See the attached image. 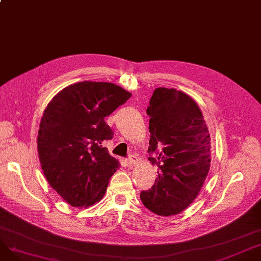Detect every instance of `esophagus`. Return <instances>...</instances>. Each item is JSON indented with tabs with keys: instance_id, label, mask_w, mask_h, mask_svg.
Segmentation results:
<instances>
[{
	"instance_id": "34e87169",
	"label": "esophagus",
	"mask_w": 261,
	"mask_h": 261,
	"mask_svg": "<svg viewBox=\"0 0 261 261\" xmlns=\"http://www.w3.org/2000/svg\"><path fill=\"white\" fill-rule=\"evenodd\" d=\"M127 161H128L129 166H130V167H133V166L135 165V164L138 163V158H136L135 155H131Z\"/></svg>"
}]
</instances>
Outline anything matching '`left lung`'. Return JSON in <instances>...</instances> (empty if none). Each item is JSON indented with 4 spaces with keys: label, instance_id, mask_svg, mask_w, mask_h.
Instances as JSON below:
<instances>
[{
    "label": "left lung",
    "instance_id": "1",
    "mask_svg": "<svg viewBox=\"0 0 261 261\" xmlns=\"http://www.w3.org/2000/svg\"><path fill=\"white\" fill-rule=\"evenodd\" d=\"M147 114L148 160L159 170L154 185L142 191L141 200L159 216L177 215L197 198L210 171V131L196 101L175 89H155Z\"/></svg>",
    "mask_w": 261,
    "mask_h": 261
}]
</instances>
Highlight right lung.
Masks as SVG:
<instances>
[{
  "instance_id": "right-lung-1",
  "label": "right lung",
  "mask_w": 261,
  "mask_h": 261,
  "mask_svg": "<svg viewBox=\"0 0 261 261\" xmlns=\"http://www.w3.org/2000/svg\"><path fill=\"white\" fill-rule=\"evenodd\" d=\"M131 97L111 82L82 81L64 88L41 118L38 153L48 184L73 207L102 199L119 162L105 142L113 131L105 117Z\"/></svg>"
}]
</instances>
